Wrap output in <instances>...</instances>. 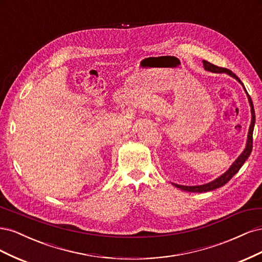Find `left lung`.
<instances>
[{
  "label": "left lung",
  "mask_w": 262,
  "mask_h": 262,
  "mask_svg": "<svg viewBox=\"0 0 262 262\" xmlns=\"http://www.w3.org/2000/svg\"><path fill=\"white\" fill-rule=\"evenodd\" d=\"M203 62V68L205 71H209V72L212 73H225L229 76H232L233 78L238 82L242 86L243 89L247 95V98H248V102H249V106H250V114H251V122L249 125V130H248V134H247V141H246V146L244 148V150L242 152V154L236 158L235 162L229 166V168L224 172L222 173L221 176H219L217 178H215L214 180L208 182V184H204V185H198V186H184V185H178V184H173L171 182L172 186H175L176 188H179L181 190H184V191H188V192H208V191H212V190H215L222 186H224L226 182H228L231 180V178L235 175V173L238 171L242 166L244 165V163L247 161V158L249 157L250 153H251V149H252V133H253V128H255V122H256V115H255V109H253V105H252V100L250 98V96L248 95L247 91H246L245 86L243 84V82L239 80L238 77H237L232 71H229L227 69L224 68H219L216 66L212 64V63L208 62V61H202Z\"/></svg>",
  "instance_id": "obj_1"
}]
</instances>
